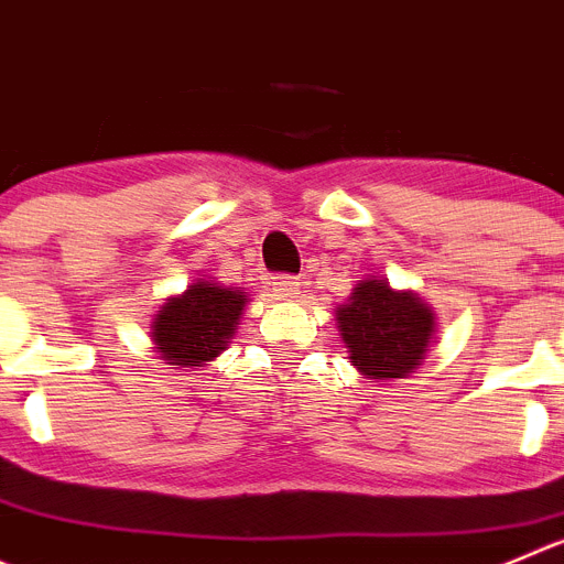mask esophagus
Returning a JSON list of instances; mask_svg holds the SVG:
<instances>
[{"mask_svg":"<svg viewBox=\"0 0 564 564\" xmlns=\"http://www.w3.org/2000/svg\"><path fill=\"white\" fill-rule=\"evenodd\" d=\"M271 291L276 293L279 299H296L299 291H302V279L299 276H273Z\"/></svg>","mask_w":564,"mask_h":564,"instance_id":"34e87169","label":"esophagus"}]
</instances>
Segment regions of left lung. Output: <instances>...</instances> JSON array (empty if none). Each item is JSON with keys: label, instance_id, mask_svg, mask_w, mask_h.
<instances>
[{"label": "left lung", "instance_id": "8db88e82", "mask_svg": "<svg viewBox=\"0 0 564 564\" xmlns=\"http://www.w3.org/2000/svg\"><path fill=\"white\" fill-rule=\"evenodd\" d=\"M337 332L362 379L395 382L417 371L437 332V315L415 291L366 276L335 310Z\"/></svg>", "mask_w": 564, "mask_h": 564}]
</instances>
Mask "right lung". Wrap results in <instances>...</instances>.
I'll return each instance as SVG.
<instances>
[{
	"mask_svg": "<svg viewBox=\"0 0 564 564\" xmlns=\"http://www.w3.org/2000/svg\"><path fill=\"white\" fill-rule=\"evenodd\" d=\"M249 293L216 282V276L196 279L185 291L160 304L149 326L154 351L165 366L180 371L210 366L227 351L240 324Z\"/></svg>",
	"mask_w": 564,
	"mask_h": 564,
	"instance_id": "1",
	"label": "right lung"
}]
</instances>
